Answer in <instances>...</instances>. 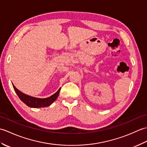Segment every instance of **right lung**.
Segmentation results:
<instances>
[{
	"instance_id": "obj_1",
	"label": "right lung",
	"mask_w": 147,
	"mask_h": 147,
	"mask_svg": "<svg viewBox=\"0 0 147 147\" xmlns=\"http://www.w3.org/2000/svg\"><path fill=\"white\" fill-rule=\"evenodd\" d=\"M12 86H13L14 91L16 93V94L19 96V98H20L21 100L28 106V107L32 108H40L50 106L57 99L61 90L60 88L57 92L48 98H39L24 94V93L21 92L20 90L16 88L13 84H12Z\"/></svg>"
}]
</instances>
